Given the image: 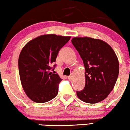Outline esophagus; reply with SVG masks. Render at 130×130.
I'll list each match as a JSON object with an SVG mask.
<instances>
[{"label": "esophagus", "instance_id": "esophagus-1", "mask_svg": "<svg viewBox=\"0 0 130 130\" xmlns=\"http://www.w3.org/2000/svg\"><path fill=\"white\" fill-rule=\"evenodd\" d=\"M68 78H69V80H72V76H69V77H68Z\"/></svg>", "mask_w": 130, "mask_h": 130}]
</instances>
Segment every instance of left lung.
<instances>
[{
  "label": "left lung",
  "mask_w": 130,
  "mask_h": 130,
  "mask_svg": "<svg viewBox=\"0 0 130 130\" xmlns=\"http://www.w3.org/2000/svg\"><path fill=\"white\" fill-rule=\"evenodd\" d=\"M72 43L83 60L86 85L77 92L81 101L95 104L105 99L113 89L119 74V61L115 51L104 41L75 37Z\"/></svg>",
  "instance_id": "obj_1"
}]
</instances>
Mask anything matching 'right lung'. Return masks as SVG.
Listing matches in <instances>:
<instances>
[{"label": "right lung", "mask_w": 130, "mask_h": 130, "mask_svg": "<svg viewBox=\"0 0 130 130\" xmlns=\"http://www.w3.org/2000/svg\"><path fill=\"white\" fill-rule=\"evenodd\" d=\"M70 39L54 34L41 35L22 49L18 60L19 77L25 93L32 101L46 103L57 96L61 78L52 67Z\"/></svg>", "instance_id": "1"}]
</instances>
